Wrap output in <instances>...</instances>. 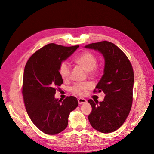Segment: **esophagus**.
Returning <instances> with one entry per match:
<instances>
[{"label":"esophagus","instance_id":"esophagus-1","mask_svg":"<svg viewBox=\"0 0 154 154\" xmlns=\"http://www.w3.org/2000/svg\"><path fill=\"white\" fill-rule=\"evenodd\" d=\"M78 103H79V104H85L87 103V100L83 99V98H79V99H78Z\"/></svg>","mask_w":154,"mask_h":154}]
</instances>
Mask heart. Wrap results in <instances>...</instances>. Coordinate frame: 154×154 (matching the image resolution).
I'll use <instances>...</instances> for the list:
<instances>
[{"mask_svg": "<svg viewBox=\"0 0 154 154\" xmlns=\"http://www.w3.org/2000/svg\"><path fill=\"white\" fill-rule=\"evenodd\" d=\"M78 64L81 65L87 72L93 71L97 67V59L96 56L90 52L85 51L79 55L75 60ZM59 73L63 80H67L70 77L71 64L69 61H65L60 64ZM92 84L89 82L76 83L71 88V92L79 96H84L87 91L92 88Z\"/></svg>", "mask_w": 154, "mask_h": 154, "instance_id": "obj_1", "label": "heart"}]
</instances>
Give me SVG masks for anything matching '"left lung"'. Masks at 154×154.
Returning a JSON list of instances; mask_svg holds the SVG:
<instances>
[{"instance_id":"obj_1","label":"left lung","mask_w":154,"mask_h":154,"mask_svg":"<svg viewBox=\"0 0 154 154\" xmlns=\"http://www.w3.org/2000/svg\"><path fill=\"white\" fill-rule=\"evenodd\" d=\"M102 54L104 60L103 75L94 92L103 91L102 102L88 100L92 111L88 116L91 125L97 131L110 133L122 125L132 103L134 71L128 59L115 44L107 41L85 46Z\"/></svg>"}]
</instances>
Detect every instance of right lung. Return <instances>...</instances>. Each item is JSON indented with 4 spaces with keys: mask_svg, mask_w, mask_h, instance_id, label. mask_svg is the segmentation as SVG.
Masks as SVG:
<instances>
[{
    "mask_svg": "<svg viewBox=\"0 0 154 154\" xmlns=\"http://www.w3.org/2000/svg\"><path fill=\"white\" fill-rule=\"evenodd\" d=\"M79 45L65 47L49 44L32 55L24 68L22 93L28 116L42 132L55 135L66 128L69 114L78 106L76 97L55 98L63 83L59 67Z\"/></svg>",
    "mask_w": 154,
    "mask_h": 154,
    "instance_id": "1",
    "label": "right lung"
}]
</instances>
